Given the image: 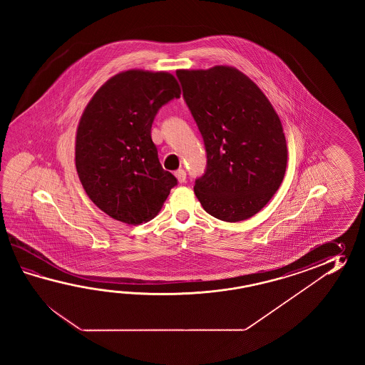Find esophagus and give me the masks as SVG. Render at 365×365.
I'll return each instance as SVG.
<instances>
[{
    "label": "esophagus",
    "mask_w": 365,
    "mask_h": 365,
    "mask_svg": "<svg viewBox=\"0 0 365 365\" xmlns=\"http://www.w3.org/2000/svg\"><path fill=\"white\" fill-rule=\"evenodd\" d=\"M175 176H176V179L179 180V182H185L186 172L184 170H178L175 172Z\"/></svg>",
    "instance_id": "1"
}]
</instances>
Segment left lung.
<instances>
[{"label": "left lung", "instance_id": "1", "mask_svg": "<svg viewBox=\"0 0 365 365\" xmlns=\"http://www.w3.org/2000/svg\"><path fill=\"white\" fill-rule=\"evenodd\" d=\"M182 96L200 129L206 170L194 193L225 222L253 217L278 190L287 165L279 117L264 93L239 70H178Z\"/></svg>", "mask_w": 365, "mask_h": 365}]
</instances>
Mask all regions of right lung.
Instances as JSON below:
<instances>
[{"label":"right lung","instance_id":"1","mask_svg":"<svg viewBox=\"0 0 365 365\" xmlns=\"http://www.w3.org/2000/svg\"><path fill=\"white\" fill-rule=\"evenodd\" d=\"M180 93L170 73L128 70L87 104L78 125L76 167L90 200L109 217L128 225L148 222L178 185L159 162L151 126Z\"/></svg>","mask_w":365,"mask_h":365}]
</instances>
